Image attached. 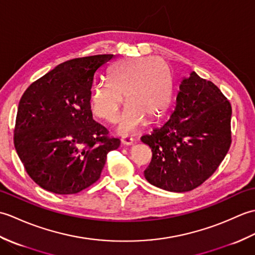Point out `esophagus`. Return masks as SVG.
<instances>
[{"instance_id":"esophagus-1","label":"esophagus","mask_w":255,"mask_h":255,"mask_svg":"<svg viewBox=\"0 0 255 255\" xmlns=\"http://www.w3.org/2000/svg\"><path fill=\"white\" fill-rule=\"evenodd\" d=\"M122 143L123 144H125V145H130V144H132L133 143V139L132 138H130V137H127V136H125V137H123L122 138Z\"/></svg>"}]
</instances>
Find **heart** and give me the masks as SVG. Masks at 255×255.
<instances>
[{"instance_id":"heart-1","label":"heart","mask_w":255,"mask_h":255,"mask_svg":"<svg viewBox=\"0 0 255 255\" xmlns=\"http://www.w3.org/2000/svg\"><path fill=\"white\" fill-rule=\"evenodd\" d=\"M111 84H97L91 95L92 111L107 123H115L124 104L129 103L119 122L122 132L136 131L144 117L155 121L169 107L172 78L169 67L156 58H128L111 70Z\"/></svg>"}]
</instances>
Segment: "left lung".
Returning a JSON list of instances; mask_svg holds the SVG:
<instances>
[{"label":"left lung","instance_id":"left-lung-1","mask_svg":"<svg viewBox=\"0 0 255 255\" xmlns=\"http://www.w3.org/2000/svg\"><path fill=\"white\" fill-rule=\"evenodd\" d=\"M231 104L213 82L183 79L169 121L141 141L152 151L144 177L169 192H188L214 174L231 144Z\"/></svg>","mask_w":255,"mask_h":255}]
</instances>
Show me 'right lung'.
Listing matches in <instances>:
<instances>
[{"label":"right lung","mask_w":255,"mask_h":255,"mask_svg":"<svg viewBox=\"0 0 255 255\" xmlns=\"http://www.w3.org/2000/svg\"><path fill=\"white\" fill-rule=\"evenodd\" d=\"M114 55L72 59L31 83L19 101L14 145L27 174L46 191L77 194L101 176L121 144L93 119L96 73Z\"/></svg>","instance_id":"add662e5"}]
</instances>
